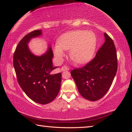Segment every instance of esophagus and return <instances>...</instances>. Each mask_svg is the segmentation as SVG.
<instances>
[{"label":"esophagus","mask_w":132,"mask_h":132,"mask_svg":"<svg viewBox=\"0 0 132 132\" xmlns=\"http://www.w3.org/2000/svg\"><path fill=\"white\" fill-rule=\"evenodd\" d=\"M69 70V68L68 67H67L66 66H62V69H61V70L62 71H68Z\"/></svg>","instance_id":"esophagus-1"}]
</instances>
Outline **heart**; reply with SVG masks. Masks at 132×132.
Segmentation results:
<instances>
[{
  "label": "heart",
  "instance_id": "b5f03b06",
  "mask_svg": "<svg viewBox=\"0 0 132 132\" xmlns=\"http://www.w3.org/2000/svg\"><path fill=\"white\" fill-rule=\"evenodd\" d=\"M97 38L93 32L86 30H76L62 35L53 49L55 56L59 61L64 55V50L70 51V56L77 63L88 62L94 52Z\"/></svg>",
  "mask_w": 132,
  "mask_h": 132
}]
</instances>
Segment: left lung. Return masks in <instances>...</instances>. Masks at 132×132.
<instances>
[{"instance_id": "left-lung-1", "label": "left lung", "mask_w": 132, "mask_h": 132, "mask_svg": "<svg viewBox=\"0 0 132 132\" xmlns=\"http://www.w3.org/2000/svg\"><path fill=\"white\" fill-rule=\"evenodd\" d=\"M104 37L105 42L92 61L70 73L80 94L91 101L101 99L108 92L118 69L113 40L106 33Z\"/></svg>"}]
</instances>
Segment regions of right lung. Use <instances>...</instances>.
<instances>
[{
  "label": "right lung",
  "instance_id": "right-lung-1",
  "mask_svg": "<svg viewBox=\"0 0 132 132\" xmlns=\"http://www.w3.org/2000/svg\"><path fill=\"white\" fill-rule=\"evenodd\" d=\"M42 35V30L33 31L24 36L17 45L13 56V66L18 82L28 97L35 102L46 104L56 97L61 88V73L52 74V48L41 56L29 50L28 44L33 38Z\"/></svg>",
  "mask_w": 132,
  "mask_h": 132
}]
</instances>
